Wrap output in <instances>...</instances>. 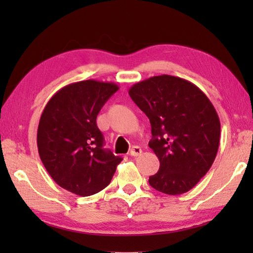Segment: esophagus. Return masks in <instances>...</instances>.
Returning a JSON list of instances; mask_svg holds the SVG:
<instances>
[{"label":"esophagus","instance_id":"esophagus-1","mask_svg":"<svg viewBox=\"0 0 253 253\" xmlns=\"http://www.w3.org/2000/svg\"><path fill=\"white\" fill-rule=\"evenodd\" d=\"M141 153H142V150H141L140 147L133 146L130 149V155H131V157H138V155H140Z\"/></svg>","mask_w":253,"mask_h":253}]
</instances>
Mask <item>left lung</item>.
<instances>
[{
  "mask_svg": "<svg viewBox=\"0 0 253 253\" xmlns=\"http://www.w3.org/2000/svg\"><path fill=\"white\" fill-rule=\"evenodd\" d=\"M151 124L149 147L160 169L149 184L166 195L189 191L215 160L221 123L211 101L196 84L170 75L153 76L128 91Z\"/></svg>",
  "mask_w": 253,
  "mask_h": 253,
  "instance_id": "left-lung-1",
  "label": "left lung"
}]
</instances>
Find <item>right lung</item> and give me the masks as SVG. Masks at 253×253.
I'll use <instances>...</instances> for the list:
<instances>
[{
	"label": "right lung",
	"instance_id": "1",
	"mask_svg": "<svg viewBox=\"0 0 253 253\" xmlns=\"http://www.w3.org/2000/svg\"><path fill=\"white\" fill-rule=\"evenodd\" d=\"M118 90L113 83L89 79L67 84L47 102L37 132L45 169L58 186L88 197L110 184L123 159L103 149L96 116Z\"/></svg>",
	"mask_w": 253,
	"mask_h": 253
}]
</instances>
